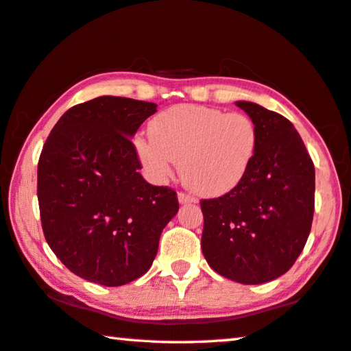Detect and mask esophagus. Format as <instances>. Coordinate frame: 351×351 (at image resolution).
<instances>
[{"instance_id":"1","label":"esophagus","mask_w":351,"mask_h":351,"mask_svg":"<svg viewBox=\"0 0 351 351\" xmlns=\"http://www.w3.org/2000/svg\"><path fill=\"white\" fill-rule=\"evenodd\" d=\"M178 199H180L181 204H187V203H197V198L189 195L186 192H180L178 193Z\"/></svg>"}]
</instances>
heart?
I'll list each match as a JSON object with an SVG mask.
<instances>
[{
	"label": "heart",
	"instance_id": "1",
	"mask_svg": "<svg viewBox=\"0 0 351 351\" xmlns=\"http://www.w3.org/2000/svg\"><path fill=\"white\" fill-rule=\"evenodd\" d=\"M259 132L250 117L195 104H178L149 121V136L134 141L147 175L165 182L178 169L197 192L219 197L247 176Z\"/></svg>",
	"mask_w": 351,
	"mask_h": 351
}]
</instances>
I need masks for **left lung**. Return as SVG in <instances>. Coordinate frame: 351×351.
Wrapping results in <instances>:
<instances>
[{
    "mask_svg": "<svg viewBox=\"0 0 351 351\" xmlns=\"http://www.w3.org/2000/svg\"><path fill=\"white\" fill-rule=\"evenodd\" d=\"M259 132L247 176L234 191L202 199V250L210 269L242 285L285 275L303 252L314 217V162L286 117L237 101Z\"/></svg>",
    "mask_w": 351,
    "mask_h": 351,
    "instance_id": "obj_1",
    "label": "left lung"
}]
</instances>
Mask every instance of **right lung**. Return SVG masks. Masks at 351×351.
Here are the masks:
<instances>
[{"mask_svg":"<svg viewBox=\"0 0 351 351\" xmlns=\"http://www.w3.org/2000/svg\"><path fill=\"white\" fill-rule=\"evenodd\" d=\"M158 104L98 97L76 104L49 132L37 165V198L49 248L66 269L101 286L147 274L160 232L180 209L152 186L131 137Z\"/></svg>","mask_w":351,"mask_h":351,"instance_id":"right-lung-1","label":"right lung"}]
</instances>
